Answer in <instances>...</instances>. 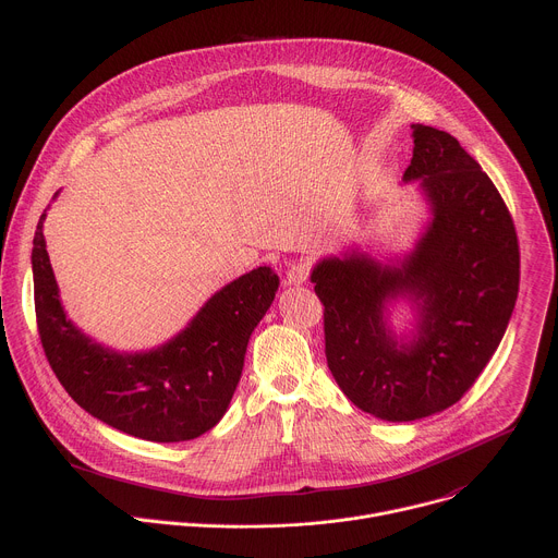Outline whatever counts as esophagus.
<instances>
[{
	"label": "esophagus",
	"instance_id": "34e87169",
	"mask_svg": "<svg viewBox=\"0 0 558 558\" xmlns=\"http://www.w3.org/2000/svg\"><path fill=\"white\" fill-rule=\"evenodd\" d=\"M308 280V265L306 263H295V265H291V269L287 271V284L289 287H300V284H304Z\"/></svg>",
	"mask_w": 558,
	"mask_h": 558
}]
</instances>
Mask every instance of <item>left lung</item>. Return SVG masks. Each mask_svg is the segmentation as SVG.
Masks as SVG:
<instances>
[{"label":"left lung","mask_w":558,"mask_h":558,"mask_svg":"<svg viewBox=\"0 0 558 558\" xmlns=\"http://www.w3.org/2000/svg\"><path fill=\"white\" fill-rule=\"evenodd\" d=\"M411 128L404 183L420 181L430 207L415 250L397 263L347 250L311 271L329 368L357 409L384 422L459 402L495 355L519 293L517 231L495 183L448 132ZM395 299L418 313L409 337L387 325Z\"/></svg>","instance_id":"left-lung-1"}]
</instances>
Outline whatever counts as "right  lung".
Masks as SVG:
<instances>
[{
    "mask_svg": "<svg viewBox=\"0 0 558 558\" xmlns=\"http://www.w3.org/2000/svg\"><path fill=\"white\" fill-rule=\"evenodd\" d=\"M44 220L46 211L31 258L35 313L41 347L68 395L93 417L138 439L170 444L211 430L229 409L250 338L271 306L280 278L271 267H258L216 291L166 344L119 353L76 329L65 315Z\"/></svg>",
    "mask_w": 558,
    "mask_h": 558,
    "instance_id": "right-lung-1",
    "label": "right lung"
}]
</instances>
